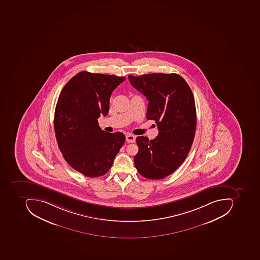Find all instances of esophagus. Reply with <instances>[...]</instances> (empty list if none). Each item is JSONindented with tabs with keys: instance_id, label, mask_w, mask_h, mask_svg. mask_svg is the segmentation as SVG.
<instances>
[{
	"instance_id": "esophagus-1",
	"label": "esophagus",
	"mask_w": 260,
	"mask_h": 260,
	"mask_svg": "<svg viewBox=\"0 0 260 260\" xmlns=\"http://www.w3.org/2000/svg\"><path fill=\"white\" fill-rule=\"evenodd\" d=\"M126 140L127 142L134 143L136 140V137L134 136L133 134H128L126 135Z\"/></svg>"
}]
</instances>
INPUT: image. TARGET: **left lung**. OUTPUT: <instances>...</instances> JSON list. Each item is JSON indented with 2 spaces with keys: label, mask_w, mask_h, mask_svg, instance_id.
<instances>
[{
  "label": "left lung",
  "mask_w": 260,
  "mask_h": 260,
  "mask_svg": "<svg viewBox=\"0 0 260 260\" xmlns=\"http://www.w3.org/2000/svg\"><path fill=\"white\" fill-rule=\"evenodd\" d=\"M128 78L134 88L146 96L147 119L154 120L158 129L154 140L137 138L139 151L134 164L145 178H164L180 167L191 148L197 123L193 93L176 73L129 75Z\"/></svg>",
  "instance_id": "8db88e82"
}]
</instances>
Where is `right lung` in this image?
I'll list each match as a JSON object with an SVG mask.
<instances>
[{
	"label": "right lung",
	"mask_w": 260,
	"mask_h": 260,
	"mask_svg": "<svg viewBox=\"0 0 260 260\" xmlns=\"http://www.w3.org/2000/svg\"><path fill=\"white\" fill-rule=\"evenodd\" d=\"M126 77L80 72L64 85L54 111L58 148L74 170L88 177L103 176L126 141L122 133L102 131L111 94Z\"/></svg>",
	"instance_id": "add662e5"
}]
</instances>
